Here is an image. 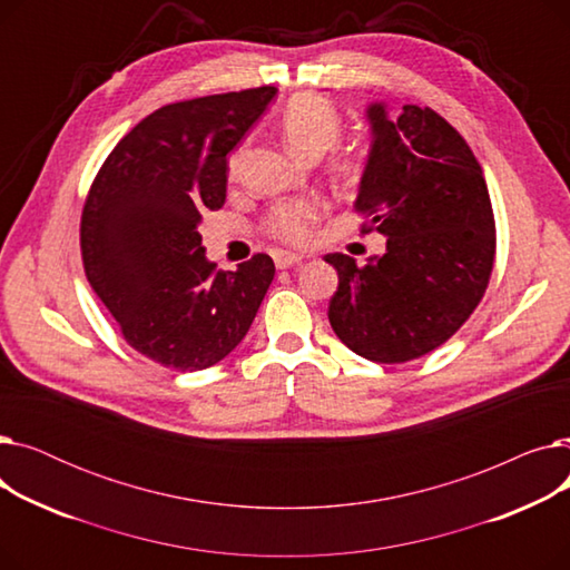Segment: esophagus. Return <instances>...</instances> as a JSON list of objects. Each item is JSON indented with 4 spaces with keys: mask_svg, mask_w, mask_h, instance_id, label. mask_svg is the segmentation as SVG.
I'll return each instance as SVG.
<instances>
[{
    "mask_svg": "<svg viewBox=\"0 0 570 570\" xmlns=\"http://www.w3.org/2000/svg\"><path fill=\"white\" fill-rule=\"evenodd\" d=\"M301 261H303V256H301V254L275 252V265H277L279 269H286V267H291V265H295V263H301Z\"/></svg>",
    "mask_w": 570,
    "mask_h": 570,
    "instance_id": "1",
    "label": "esophagus"
}]
</instances>
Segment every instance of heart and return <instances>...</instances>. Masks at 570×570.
Returning <instances> with one entry per match:
<instances>
[{"label": "heart", "mask_w": 570, "mask_h": 570, "mask_svg": "<svg viewBox=\"0 0 570 570\" xmlns=\"http://www.w3.org/2000/svg\"><path fill=\"white\" fill-rule=\"evenodd\" d=\"M282 134L286 142L303 157H318L342 136V112L337 106L316 92H301L286 101L282 110ZM239 155L228 157V173L235 175ZM335 168L342 175L361 170V155L351 147L335 155ZM327 213V203L318 196H305L277 203L263 219V228L279 243L303 247L316 233L318 222Z\"/></svg>", "instance_id": "1"}]
</instances>
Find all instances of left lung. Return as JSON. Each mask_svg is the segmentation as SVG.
<instances>
[{"label": "left lung", "instance_id": "obj_1", "mask_svg": "<svg viewBox=\"0 0 570 570\" xmlns=\"http://www.w3.org/2000/svg\"><path fill=\"white\" fill-rule=\"evenodd\" d=\"M367 117L374 142L355 213L387 243L363 267L325 256L340 275L327 318L353 353L395 365L451 340L483 301L497 226L481 164L439 112L404 106L387 119L374 104Z\"/></svg>", "mask_w": 570, "mask_h": 570}]
</instances>
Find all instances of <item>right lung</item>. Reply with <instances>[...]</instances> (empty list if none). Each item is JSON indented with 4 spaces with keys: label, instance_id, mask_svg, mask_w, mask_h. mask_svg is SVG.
<instances>
[{
    "label": "right lung",
    "instance_id": "1",
    "mask_svg": "<svg viewBox=\"0 0 570 570\" xmlns=\"http://www.w3.org/2000/svg\"><path fill=\"white\" fill-rule=\"evenodd\" d=\"M275 92L263 85L161 106L112 147L87 191L85 277L125 342L164 367L198 372L224 361L273 284L267 254L219 273L198 222L224 205L226 155Z\"/></svg>",
    "mask_w": 570,
    "mask_h": 570
}]
</instances>
